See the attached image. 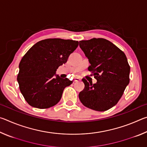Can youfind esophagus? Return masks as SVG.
Instances as JSON below:
<instances>
[{
    "label": "esophagus",
    "mask_w": 147,
    "mask_h": 147,
    "mask_svg": "<svg viewBox=\"0 0 147 147\" xmlns=\"http://www.w3.org/2000/svg\"><path fill=\"white\" fill-rule=\"evenodd\" d=\"M81 80V79L80 78H74V82H80Z\"/></svg>",
    "instance_id": "34e87169"
}]
</instances>
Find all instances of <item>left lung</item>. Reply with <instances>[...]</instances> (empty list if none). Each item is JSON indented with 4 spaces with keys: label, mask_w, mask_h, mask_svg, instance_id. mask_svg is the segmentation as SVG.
<instances>
[{
    "label": "left lung",
    "mask_w": 147,
    "mask_h": 147,
    "mask_svg": "<svg viewBox=\"0 0 147 147\" xmlns=\"http://www.w3.org/2000/svg\"><path fill=\"white\" fill-rule=\"evenodd\" d=\"M79 46L88 58L97 82L92 84L82 79L85 85L79 93L84 106L104 111L115 106L120 100L130 79V67L124 53L107 39L93 38L79 41Z\"/></svg>",
    "instance_id": "1"
}]
</instances>
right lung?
<instances>
[{
    "label": "right lung",
    "instance_id": "1",
    "mask_svg": "<svg viewBox=\"0 0 147 147\" xmlns=\"http://www.w3.org/2000/svg\"><path fill=\"white\" fill-rule=\"evenodd\" d=\"M78 46L77 41L47 39L38 42L25 54L17 76L24 98L34 108L45 109L59 102L64 89L73 83L56 74Z\"/></svg>",
    "mask_w": 147,
    "mask_h": 147
}]
</instances>
